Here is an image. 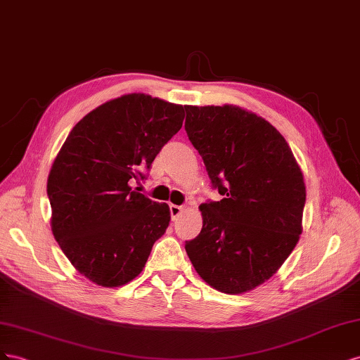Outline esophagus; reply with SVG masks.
<instances>
[{
    "mask_svg": "<svg viewBox=\"0 0 360 360\" xmlns=\"http://www.w3.org/2000/svg\"><path fill=\"white\" fill-rule=\"evenodd\" d=\"M186 210L184 207H179V205H170V214H172V219L176 220L179 215L182 214V211Z\"/></svg>",
    "mask_w": 360,
    "mask_h": 360,
    "instance_id": "34e87169",
    "label": "esophagus"
}]
</instances>
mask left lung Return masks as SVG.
<instances>
[{"mask_svg":"<svg viewBox=\"0 0 360 360\" xmlns=\"http://www.w3.org/2000/svg\"><path fill=\"white\" fill-rule=\"evenodd\" d=\"M186 131L223 196L202 203L186 250L202 279L243 294L281 269L303 232L306 186L291 148L269 120L237 105H186Z\"/></svg>","mask_w":360,"mask_h":360,"instance_id":"obj_1","label":"left lung"}]
</instances>
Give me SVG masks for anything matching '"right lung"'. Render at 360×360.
Masks as SVG:
<instances>
[{
	"mask_svg": "<svg viewBox=\"0 0 360 360\" xmlns=\"http://www.w3.org/2000/svg\"><path fill=\"white\" fill-rule=\"evenodd\" d=\"M184 107L122 95L72 128L48 174L51 229L75 270L104 288L143 271L170 223L167 203L132 188L181 129Z\"/></svg>",
	"mask_w": 360,
	"mask_h": 360,
	"instance_id": "1",
	"label": "right lung"
}]
</instances>
